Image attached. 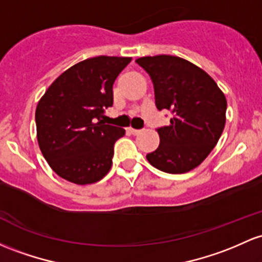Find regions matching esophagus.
I'll return each instance as SVG.
<instances>
[{
  "mask_svg": "<svg viewBox=\"0 0 262 262\" xmlns=\"http://www.w3.org/2000/svg\"><path fill=\"white\" fill-rule=\"evenodd\" d=\"M129 132H130L132 134H133V136H138V134H140V129H134V128H129Z\"/></svg>",
  "mask_w": 262,
  "mask_h": 262,
  "instance_id": "esophagus-1",
  "label": "esophagus"
}]
</instances>
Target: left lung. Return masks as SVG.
I'll return each mask as SVG.
<instances>
[{"label":"left lung","instance_id":"left-lung-1","mask_svg":"<svg viewBox=\"0 0 262 262\" xmlns=\"http://www.w3.org/2000/svg\"><path fill=\"white\" fill-rule=\"evenodd\" d=\"M150 76L155 105L168 109L170 125L158 128L160 143L146 155L164 173L183 174L205 160L226 122V98L215 80L198 66L177 56L160 54L136 61Z\"/></svg>","mask_w":262,"mask_h":262}]
</instances>
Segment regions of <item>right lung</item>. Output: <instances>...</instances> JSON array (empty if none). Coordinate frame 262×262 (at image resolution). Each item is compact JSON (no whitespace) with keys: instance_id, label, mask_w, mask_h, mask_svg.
Listing matches in <instances>:
<instances>
[{"instance_id":"obj_1","label":"right lung","mask_w":262,"mask_h":262,"mask_svg":"<svg viewBox=\"0 0 262 262\" xmlns=\"http://www.w3.org/2000/svg\"><path fill=\"white\" fill-rule=\"evenodd\" d=\"M130 57L99 56L63 72L36 108L37 140L57 175L85 185L99 182L112 168L114 143L125 134L102 120L113 105V84Z\"/></svg>"}]
</instances>
